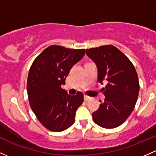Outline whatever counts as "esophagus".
Wrapping results in <instances>:
<instances>
[{
  "label": "esophagus",
  "mask_w": 156,
  "mask_h": 156,
  "mask_svg": "<svg viewBox=\"0 0 156 156\" xmlns=\"http://www.w3.org/2000/svg\"><path fill=\"white\" fill-rule=\"evenodd\" d=\"M83 99H84V101H89V100L91 99V97H90V96H87V95H84V96H83Z\"/></svg>",
  "instance_id": "1"
}]
</instances>
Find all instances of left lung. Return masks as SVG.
I'll list each match as a JSON object with an SVG mask.
<instances>
[{"label":"left lung","mask_w":156,"mask_h":156,"mask_svg":"<svg viewBox=\"0 0 156 156\" xmlns=\"http://www.w3.org/2000/svg\"><path fill=\"white\" fill-rule=\"evenodd\" d=\"M86 55L96 63L98 81L105 99L93 113L95 123L105 129L118 127L134 110L138 97L139 81L137 72L129 59L113 45L86 49Z\"/></svg>","instance_id":"obj_1"}]
</instances>
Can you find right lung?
<instances>
[{
	"label": "right lung",
	"instance_id": "1",
	"mask_svg": "<svg viewBox=\"0 0 156 156\" xmlns=\"http://www.w3.org/2000/svg\"><path fill=\"white\" fill-rule=\"evenodd\" d=\"M85 49L51 45L31 65L27 82L29 102L39 122L48 130L62 132L75 122L83 95L70 96L62 89L72 67L82 59Z\"/></svg>",
	"mask_w": 156,
	"mask_h": 156
}]
</instances>
